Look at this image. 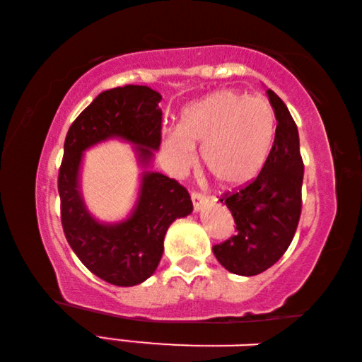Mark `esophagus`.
I'll use <instances>...</instances> for the list:
<instances>
[{
    "instance_id": "obj_1",
    "label": "esophagus",
    "mask_w": 362,
    "mask_h": 362,
    "mask_svg": "<svg viewBox=\"0 0 362 362\" xmlns=\"http://www.w3.org/2000/svg\"><path fill=\"white\" fill-rule=\"evenodd\" d=\"M192 201H193V207H194V211H201V209H203V206L206 204L207 198H206V196H204L203 193H199V192H192Z\"/></svg>"
}]
</instances>
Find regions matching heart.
Listing matches in <instances>:
<instances>
[{
  "label": "heart",
  "instance_id": "heart-1",
  "mask_svg": "<svg viewBox=\"0 0 362 362\" xmlns=\"http://www.w3.org/2000/svg\"><path fill=\"white\" fill-rule=\"evenodd\" d=\"M276 115L260 97L220 89L183 108L179 127L164 132L163 148L174 169L201 161L223 188H238L255 179L272 151Z\"/></svg>",
  "mask_w": 362,
  "mask_h": 362
}]
</instances>
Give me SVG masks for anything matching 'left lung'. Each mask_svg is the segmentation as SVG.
I'll return each mask as SVG.
<instances>
[{"label": "left lung", "instance_id": "1", "mask_svg": "<svg viewBox=\"0 0 362 362\" xmlns=\"http://www.w3.org/2000/svg\"><path fill=\"white\" fill-rule=\"evenodd\" d=\"M276 134L260 174L220 196L236 223L235 236L216 244L214 255L230 273L255 276L284 255L302 214L303 159L298 131L286 103L268 89Z\"/></svg>", "mask_w": 362, "mask_h": 362}]
</instances>
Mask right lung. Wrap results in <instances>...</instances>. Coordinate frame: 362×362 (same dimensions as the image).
I'll list each match as a JSON object with an SVG mask.
<instances>
[{"label": "right lung", "mask_w": 362, "mask_h": 362, "mask_svg": "<svg viewBox=\"0 0 362 362\" xmlns=\"http://www.w3.org/2000/svg\"><path fill=\"white\" fill-rule=\"evenodd\" d=\"M161 95L146 86L127 84L95 97L73 121L59 169L60 220L73 252L95 276L115 286H136L150 278L163 255V241L175 218L193 211L185 187L175 179L144 173L136 209L124 222L99 223L86 209L79 193L83 151L119 137L137 145L146 166L151 150L161 145Z\"/></svg>", "instance_id": "obj_1"}]
</instances>
